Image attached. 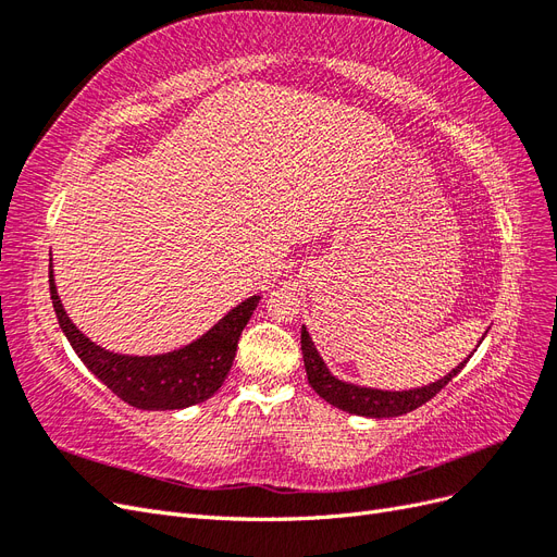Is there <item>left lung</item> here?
<instances>
[{
  "label": "left lung",
  "mask_w": 557,
  "mask_h": 557,
  "mask_svg": "<svg viewBox=\"0 0 557 557\" xmlns=\"http://www.w3.org/2000/svg\"><path fill=\"white\" fill-rule=\"evenodd\" d=\"M301 356H305L309 385L320 397L330 401L336 409L356 413V416H367V418H395L423 407V404L440 393L444 385H448V381L458 376L460 369L471 358L469 356L465 362L455 367L453 372H448L444 379L434 381L430 385L413 387V391H379V387L352 385L332 376L323 358H320V352L315 350L307 327H301Z\"/></svg>",
  "instance_id": "obj_1"
}]
</instances>
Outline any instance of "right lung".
<instances>
[{
  "label": "right lung",
  "mask_w": 557,
  "mask_h": 557,
  "mask_svg": "<svg viewBox=\"0 0 557 557\" xmlns=\"http://www.w3.org/2000/svg\"><path fill=\"white\" fill-rule=\"evenodd\" d=\"M48 281L58 323L76 356L113 395L144 411H176L215 395L230 374L239 336L260 301V295L244 299L207 334L178 350L162 356H121L97 346L72 323L58 297L53 269Z\"/></svg>",
  "instance_id": "1"
}]
</instances>
